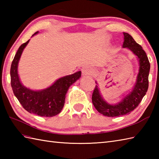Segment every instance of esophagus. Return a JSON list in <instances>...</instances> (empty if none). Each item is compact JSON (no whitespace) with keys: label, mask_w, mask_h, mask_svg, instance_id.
I'll list each match as a JSON object with an SVG mask.
<instances>
[{"label":"esophagus","mask_w":159,"mask_h":159,"mask_svg":"<svg viewBox=\"0 0 159 159\" xmlns=\"http://www.w3.org/2000/svg\"><path fill=\"white\" fill-rule=\"evenodd\" d=\"M91 73H92V70H91L89 67L85 66L82 68V74L83 76L89 75Z\"/></svg>","instance_id":"esophagus-1"}]
</instances>
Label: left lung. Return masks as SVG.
<instances>
[{"label":"left lung","mask_w":159,"mask_h":159,"mask_svg":"<svg viewBox=\"0 0 159 159\" xmlns=\"http://www.w3.org/2000/svg\"><path fill=\"white\" fill-rule=\"evenodd\" d=\"M123 33L124 41L122 47L129 49L138 57L139 63V73L133 90L116 104H110L104 101L100 95L98 87L96 85L92 94L93 104L99 113L107 117H118L129 114L138 107L148 89L150 64L146 53L130 35L127 33Z\"/></svg>","instance_id":"1"}]
</instances>
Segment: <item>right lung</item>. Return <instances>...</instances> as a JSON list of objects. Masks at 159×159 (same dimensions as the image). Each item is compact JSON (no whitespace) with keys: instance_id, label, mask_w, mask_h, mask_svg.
<instances>
[{"instance_id":"1","label":"right lung","mask_w":159,"mask_h":159,"mask_svg":"<svg viewBox=\"0 0 159 159\" xmlns=\"http://www.w3.org/2000/svg\"><path fill=\"white\" fill-rule=\"evenodd\" d=\"M37 33L38 31L33 36ZM29 42V39L20 46L11 63L10 75L13 92L24 109L30 113L42 117H53L63 109L67 90L81 76V72L79 71L71 75L60 78L51 86L44 89L34 91L26 88L20 80L18 66L23 50Z\"/></svg>"}]
</instances>
